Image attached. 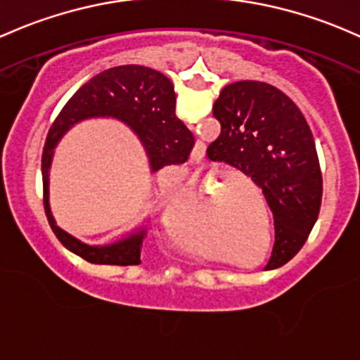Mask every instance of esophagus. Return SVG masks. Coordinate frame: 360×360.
<instances>
[{
	"label": "esophagus",
	"instance_id": "34e87169",
	"mask_svg": "<svg viewBox=\"0 0 360 360\" xmlns=\"http://www.w3.org/2000/svg\"><path fill=\"white\" fill-rule=\"evenodd\" d=\"M190 205H191L193 212H195L196 219H202V217H205V214H207V209H205V202H203V200L200 198V196H195V195H191V196H190Z\"/></svg>",
	"mask_w": 360,
	"mask_h": 360
}]
</instances>
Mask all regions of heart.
Masks as SVG:
<instances>
[{
  "label": "heart",
  "instance_id": "heart-1",
  "mask_svg": "<svg viewBox=\"0 0 360 360\" xmlns=\"http://www.w3.org/2000/svg\"><path fill=\"white\" fill-rule=\"evenodd\" d=\"M202 138L205 139L207 136L202 134ZM267 146H269V134H266V127L262 126V122H259V119L252 113L247 117H238L236 124L233 126V132L229 136L228 145L222 146V151L219 153L222 160L229 164L226 165V176L221 177L222 186L236 188L247 183L250 170L262 162ZM250 161L252 162V165L249 163ZM247 163L250 165L247 169L236 170V167H243ZM176 177L177 181L186 179V169L176 167Z\"/></svg>",
  "mask_w": 360,
  "mask_h": 360
}]
</instances>
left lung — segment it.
I'll use <instances>...</instances> for the list:
<instances>
[{"mask_svg": "<svg viewBox=\"0 0 360 360\" xmlns=\"http://www.w3.org/2000/svg\"><path fill=\"white\" fill-rule=\"evenodd\" d=\"M240 86L245 89V84L236 89ZM260 94L274 120L262 165L248 188L209 205L224 228L215 247L219 262L241 278L279 269L300 252L317 221L323 193L316 141L300 108L272 86H262Z\"/></svg>", "mask_w": 360, "mask_h": 360, "instance_id": "left-lung-1", "label": "left lung"}]
</instances>
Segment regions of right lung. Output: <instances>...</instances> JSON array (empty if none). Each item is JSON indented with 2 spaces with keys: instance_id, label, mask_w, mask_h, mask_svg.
Wrapping results in <instances>:
<instances>
[{
  "instance_id": "right-lung-1",
  "label": "right lung",
  "mask_w": 360,
  "mask_h": 360,
  "mask_svg": "<svg viewBox=\"0 0 360 360\" xmlns=\"http://www.w3.org/2000/svg\"><path fill=\"white\" fill-rule=\"evenodd\" d=\"M158 101L141 93H100L89 94L82 100L69 101L56 117L48 132L43 150V203L48 222L56 240L63 248L81 259L79 269L93 279L98 286L124 295H138L158 288L170 278L176 260L177 240L186 233L193 222V215L184 200H157L146 221L126 240L105 247H94L79 241L56 226L48 202V167L51 150L67 127L77 120L93 115H113L124 120L143 138V124L148 110ZM170 113L176 108V98L169 100ZM157 112V110H155Z\"/></svg>"
}]
</instances>
